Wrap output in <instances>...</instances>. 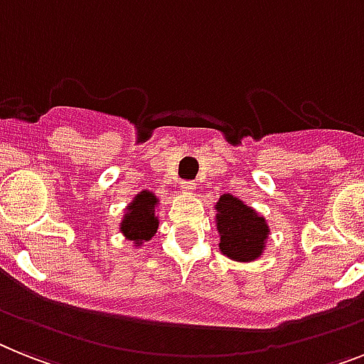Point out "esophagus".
<instances>
[{
    "instance_id": "obj_1",
    "label": "esophagus",
    "mask_w": 364,
    "mask_h": 364,
    "mask_svg": "<svg viewBox=\"0 0 364 364\" xmlns=\"http://www.w3.org/2000/svg\"><path fill=\"white\" fill-rule=\"evenodd\" d=\"M180 189H182V193L191 195V193H193V189H195V182H191V180H186V182H182Z\"/></svg>"
}]
</instances>
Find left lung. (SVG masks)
Here are the masks:
<instances>
[{
  "label": "left lung",
  "mask_w": 364,
  "mask_h": 364,
  "mask_svg": "<svg viewBox=\"0 0 364 364\" xmlns=\"http://www.w3.org/2000/svg\"><path fill=\"white\" fill-rule=\"evenodd\" d=\"M214 208L221 255L234 262H253L262 257L269 238L266 218L230 193L221 195Z\"/></svg>",
  "instance_id": "8db88e82"
}]
</instances>
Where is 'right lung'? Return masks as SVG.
Masks as SVG:
<instances>
[{"label":"right lung","mask_w":364,"mask_h":364,"mask_svg":"<svg viewBox=\"0 0 364 364\" xmlns=\"http://www.w3.org/2000/svg\"><path fill=\"white\" fill-rule=\"evenodd\" d=\"M158 206H160V199L156 197V193L143 189L124 208L119 230L126 240L134 243L135 249L143 247V243L152 240L160 227Z\"/></svg>","instance_id":"add662e5"}]
</instances>
